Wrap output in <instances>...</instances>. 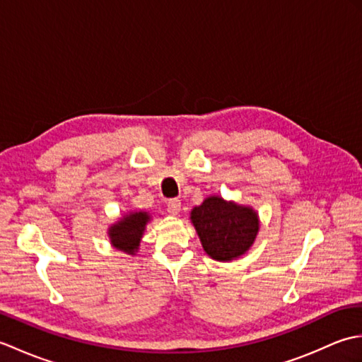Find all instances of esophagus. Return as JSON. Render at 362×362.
<instances>
[{
  "instance_id": "obj_1",
  "label": "esophagus",
  "mask_w": 362,
  "mask_h": 362,
  "mask_svg": "<svg viewBox=\"0 0 362 362\" xmlns=\"http://www.w3.org/2000/svg\"><path fill=\"white\" fill-rule=\"evenodd\" d=\"M166 206H168V211L171 213V214H179L182 202L179 201V199H169Z\"/></svg>"
}]
</instances>
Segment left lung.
Masks as SVG:
<instances>
[{"instance_id":"8db88e82","label":"left lung","mask_w":362,"mask_h":362,"mask_svg":"<svg viewBox=\"0 0 362 362\" xmlns=\"http://www.w3.org/2000/svg\"><path fill=\"white\" fill-rule=\"evenodd\" d=\"M191 222L206 255L232 261L247 252L259 230L258 213L250 206L210 196L191 211Z\"/></svg>"}]
</instances>
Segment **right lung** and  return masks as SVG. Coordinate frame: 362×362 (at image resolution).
I'll list each match as a JSON object with an SVG mask.
<instances>
[{
	"instance_id": "obj_1",
	"label": "right lung",
	"mask_w": 362,
	"mask_h": 362,
	"mask_svg": "<svg viewBox=\"0 0 362 362\" xmlns=\"http://www.w3.org/2000/svg\"><path fill=\"white\" fill-rule=\"evenodd\" d=\"M149 221L151 216L146 211H130L124 214L109 228V238L113 247L126 252L127 255H135Z\"/></svg>"
}]
</instances>
